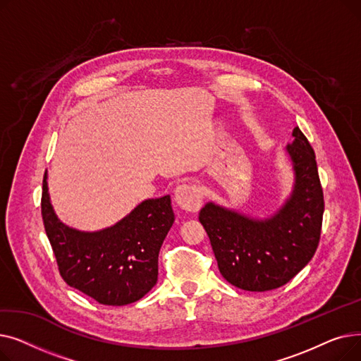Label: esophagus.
<instances>
[{"instance_id": "esophagus-1", "label": "esophagus", "mask_w": 361, "mask_h": 361, "mask_svg": "<svg viewBox=\"0 0 361 361\" xmlns=\"http://www.w3.org/2000/svg\"><path fill=\"white\" fill-rule=\"evenodd\" d=\"M177 204L187 212H197L202 206V192L196 184H180L174 193Z\"/></svg>"}]
</instances>
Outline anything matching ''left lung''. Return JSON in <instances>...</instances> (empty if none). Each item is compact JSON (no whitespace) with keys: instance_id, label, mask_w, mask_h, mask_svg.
I'll return each mask as SVG.
<instances>
[{"instance_id":"left-lung-1","label":"left lung","mask_w":361,"mask_h":361,"mask_svg":"<svg viewBox=\"0 0 361 361\" xmlns=\"http://www.w3.org/2000/svg\"><path fill=\"white\" fill-rule=\"evenodd\" d=\"M287 146L295 173L291 197L269 219H252L214 203L199 221L211 240L221 275L245 291L286 286L312 260L320 240L325 202L314 150L295 127Z\"/></svg>"}]
</instances>
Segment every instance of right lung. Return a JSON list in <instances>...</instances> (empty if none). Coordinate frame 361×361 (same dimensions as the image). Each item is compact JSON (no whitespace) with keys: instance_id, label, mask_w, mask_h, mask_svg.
<instances>
[{"instance_id":"1","label":"right lung","mask_w":361,"mask_h":361,"mask_svg":"<svg viewBox=\"0 0 361 361\" xmlns=\"http://www.w3.org/2000/svg\"><path fill=\"white\" fill-rule=\"evenodd\" d=\"M41 214L60 275L70 287L105 306L130 305L154 288L161 245L174 222L169 196L142 202L111 228L82 233L55 216L45 174Z\"/></svg>"}]
</instances>
